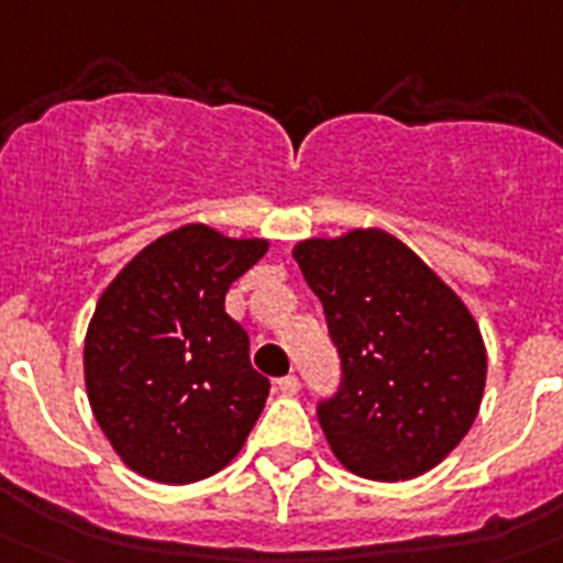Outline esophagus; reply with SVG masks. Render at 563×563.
<instances>
[{"label":"esophagus","mask_w":563,"mask_h":563,"mask_svg":"<svg viewBox=\"0 0 563 563\" xmlns=\"http://www.w3.org/2000/svg\"><path fill=\"white\" fill-rule=\"evenodd\" d=\"M278 391L285 394V397L299 394V379H296V376H282V379H278Z\"/></svg>","instance_id":"obj_1"}]
</instances>
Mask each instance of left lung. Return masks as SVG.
<instances>
[{"label": "left lung", "instance_id": "1", "mask_svg": "<svg viewBox=\"0 0 563 563\" xmlns=\"http://www.w3.org/2000/svg\"><path fill=\"white\" fill-rule=\"evenodd\" d=\"M339 347L345 388L319 406L347 472L397 483L426 475L466 438L486 388L472 310L415 250L376 227L292 247Z\"/></svg>", "mask_w": 563, "mask_h": 563}]
</instances>
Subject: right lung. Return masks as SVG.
Wrapping results in <instances>:
<instances>
[{
	"instance_id": "1",
	"label": "right lung",
	"mask_w": 563,
	"mask_h": 563,
	"mask_svg": "<svg viewBox=\"0 0 563 563\" xmlns=\"http://www.w3.org/2000/svg\"><path fill=\"white\" fill-rule=\"evenodd\" d=\"M271 247L184 224L134 255L97 301L82 347L97 426L125 466L184 486L241 452L271 383L224 310L239 276Z\"/></svg>"
}]
</instances>
